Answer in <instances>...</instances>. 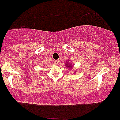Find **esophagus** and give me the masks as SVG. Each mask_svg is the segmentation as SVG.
<instances>
[{
    "instance_id": "1",
    "label": "esophagus",
    "mask_w": 120,
    "mask_h": 120,
    "mask_svg": "<svg viewBox=\"0 0 120 120\" xmlns=\"http://www.w3.org/2000/svg\"><path fill=\"white\" fill-rule=\"evenodd\" d=\"M54 63L55 64H58L59 63V60H54Z\"/></svg>"
}]
</instances>
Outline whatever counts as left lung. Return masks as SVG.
I'll return each mask as SVG.
<instances>
[{
    "label": "left lung",
    "instance_id": "1",
    "mask_svg": "<svg viewBox=\"0 0 120 120\" xmlns=\"http://www.w3.org/2000/svg\"><path fill=\"white\" fill-rule=\"evenodd\" d=\"M66 66L67 67H71H71H72L73 65H71V64H69V63H66Z\"/></svg>",
    "mask_w": 120,
    "mask_h": 120
}]
</instances>
